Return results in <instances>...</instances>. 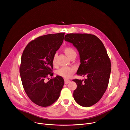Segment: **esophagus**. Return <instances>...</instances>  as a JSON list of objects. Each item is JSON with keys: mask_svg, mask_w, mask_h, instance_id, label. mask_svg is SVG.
Returning <instances> with one entry per match:
<instances>
[{"mask_svg": "<svg viewBox=\"0 0 130 130\" xmlns=\"http://www.w3.org/2000/svg\"><path fill=\"white\" fill-rule=\"evenodd\" d=\"M70 82V80H69V79H64V83L66 84H68V83H69Z\"/></svg>", "mask_w": 130, "mask_h": 130, "instance_id": "obj_1", "label": "esophagus"}]
</instances>
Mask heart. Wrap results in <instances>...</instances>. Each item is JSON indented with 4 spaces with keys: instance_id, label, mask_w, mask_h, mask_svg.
<instances>
[{
    "instance_id": "b5f03b06",
    "label": "heart",
    "mask_w": 130,
    "mask_h": 130,
    "mask_svg": "<svg viewBox=\"0 0 130 130\" xmlns=\"http://www.w3.org/2000/svg\"><path fill=\"white\" fill-rule=\"evenodd\" d=\"M65 54L68 56L70 59L71 57L76 54L75 51L73 48L71 47H66L63 50ZM52 63L53 66H55L57 64V54H55L53 55L52 59ZM75 71V69L73 67H63L57 71V74L65 78H69Z\"/></svg>"
}]
</instances>
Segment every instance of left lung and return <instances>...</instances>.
<instances>
[{
    "instance_id": "8db88e82",
    "label": "left lung",
    "mask_w": 130,
    "mask_h": 130,
    "mask_svg": "<svg viewBox=\"0 0 130 130\" xmlns=\"http://www.w3.org/2000/svg\"><path fill=\"white\" fill-rule=\"evenodd\" d=\"M64 40L73 44L79 53L80 64L77 75L86 77L84 80H72L77 84L74 99L83 107L92 106L101 99L107 89L111 72L110 58L104 45L94 35L68 34Z\"/></svg>"
}]
</instances>
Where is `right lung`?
<instances>
[{
    "mask_svg": "<svg viewBox=\"0 0 130 130\" xmlns=\"http://www.w3.org/2000/svg\"><path fill=\"white\" fill-rule=\"evenodd\" d=\"M64 32L40 36L29 42L21 56L20 74L24 90L35 104L51 106L58 99L64 81L60 76H52V59L63 41ZM49 80V79H48Z\"/></svg>",
    "mask_w": 130,
    "mask_h": 130,
    "instance_id": "right-lung-1",
    "label": "right lung"
}]
</instances>
